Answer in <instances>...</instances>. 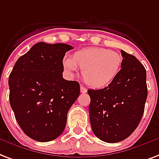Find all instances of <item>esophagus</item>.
Returning a JSON list of instances; mask_svg holds the SVG:
<instances>
[{
    "mask_svg": "<svg viewBox=\"0 0 159 159\" xmlns=\"http://www.w3.org/2000/svg\"><path fill=\"white\" fill-rule=\"evenodd\" d=\"M80 89H81V93H86L87 92H88V90H87V89H86L84 87H82V86H81V87H80Z\"/></svg>",
    "mask_w": 159,
    "mask_h": 159,
    "instance_id": "1",
    "label": "esophagus"
}]
</instances>
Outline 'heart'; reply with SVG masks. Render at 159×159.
Wrapping results in <instances>:
<instances>
[{"instance_id": "obj_1", "label": "heart", "mask_w": 159, "mask_h": 159, "mask_svg": "<svg viewBox=\"0 0 159 159\" xmlns=\"http://www.w3.org/2000/svg\"><path fill=\"white\" fill-rule=\"evenodd\" d=\"M123 65L119 53L104 47H88L77 51L73 57L63 59L64 68L73 73L79 67L89 86L103 88L112 83L118 76Z\"/></svg>"}]
</instances>
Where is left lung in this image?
Wrapping results in <instances>:
<instances>
[{
    "mask_svg": "<svg viewBox=\"0 0 159 159\" xmlns=\"http://www.w3.org/2000/svg\"><path fill=\"white\" fill-rule=\"evenodd\" d=\"M123 65L106 88L88 91L91 127L102 141L114 143L130 136L142 119L147 100V73L134 56L121 50Z\"/></svg>",
    "mask_w": 159,
    "mask_h": 159,
    "instance_id": "1",
    "label": "left lung"
}]
</instances>
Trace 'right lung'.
Instances as JSON below:
<instances>
[{
	"label": "right lung",
	"instance_id": "1",
	"mask_svg": "<svg viewBox=\"0 0 159 159\" xmlns=\"http://www.w3.org/2000/svg\"><path fill=\"white\" fill-rule=\"evenodd\" d=\"M64 43L38 42L18 58L9 76L10 104L24 133L38 142H49L65 129L66 116L80 94L76 81L62 77Z\"/></svg>",
	"mask_w": 159,
	"mask_h": 159
}]
</instances>
